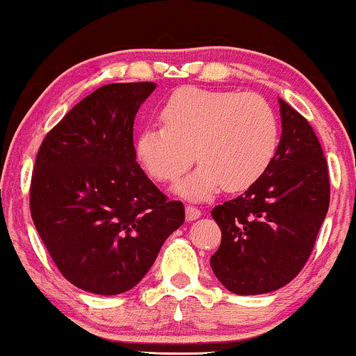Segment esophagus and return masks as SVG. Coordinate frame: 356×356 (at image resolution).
I'll list each match as a JSON object with an SVG mask.
<instances>
[{
  "label": "esophagus",
  "mask_w": 356,
  "mask_h": 356,
  "mask_svg": "<svg viewBox=\"0 0 356 356\" xmlns=\"http://www.w3.org/2000/svg\"><path fill=\"white\" fill-rule=\"evenodd\" d=\"M199 216H201V209H197V207L195 206H186V218H187V220H194V219H197Z\"/></svg>",
  "instance_id": "1"
}]
</instances>
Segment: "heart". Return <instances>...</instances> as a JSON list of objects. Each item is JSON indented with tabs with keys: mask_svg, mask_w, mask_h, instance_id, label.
I'll list each match as a JSON object with an SVG mask.
<instances>
[{
	"mask_svg": "<svg viewBox=\"0 0 356 356\" xmlns=\"http://www.w3.org/2000/svg\"><path fill=\"white\" fill-rule=\"evenodd\" d=\"M161 125H145L137 157L159 182H172L195 161L197 170L175 187L189 199H206L224 187L236 192L259 181L275 161L280 124L268 100L236 90L186 87L161 108Z\"/></svg>",
	"mask_w": 356,
	"mask_h": 356,
	"instance_id": "heart-1",
	"label": "heart"
}]
</instances>
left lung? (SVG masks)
<instances>
[{"mask_svg": "<svg viewBox=\"0 0 356 356\" xmlns=\"http://www.w3.org/2000/svg\"><path fill=\"white\" fill-rule=\"evenodd\" d=\"M280 112L283 132L269 169L244 194L212 209L222 239L211 268L236 295H263L295 280L328 212V164L320 140L281 99Z\"/></svg>", "mask_w": 356, "mask_h": 356, "instance_id": "obj_1", "label": "left lung"}]
</instances>
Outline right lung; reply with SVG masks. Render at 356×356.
Listing matches in <instances>:
<instances>
[{
	"label": "right lung",
	"mask_w": 356,
	"mask_h": 356,
	"mask_svg": "<svg viewBox=\"0 0 356 356\" xmlns=\"http://www.w3.org/2000/svg\"><path fill=\"white\" fill-rule=\"evenodd\" d=\"M152 81L110 83L85 97L40 145L30 209L60 273L83 291L120 295L147 275L186 220L137 164L134 120Z\"/></svg>",
	"instance_id": "1"
}]
</instances>
